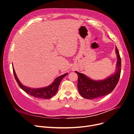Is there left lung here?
Segmentation results:
<instances>
[{"label": "left lung", "instance_id": "left-lung-1", "mask_svg": "<svg viewBox=\"0 0 134 134\" xmlns=\"http://www.w3.org/2000/svg\"><path fill=\"white\" fill-rule=\"evenodd\" d=\"M117 56L116 70L114 74L103 80H94L77 71L78 89L80 95L87 99H94L110 93L117 85L121 71V59L119 52L115 46Z\"/></svg>", "mask_w": 134, "mask_h": 134}]
</instances>
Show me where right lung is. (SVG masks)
Here are the masks:
<instances>
[{"label":"right lung","instance_id":"right-lung-1","mask_svg":"<svg viewBox=\"0 0 134 134\" xmlns=\"http://www.w3.org/2000/svg\"><path fill=\"white\" fill-rule=\"evenodd\" d=\"M12 68L15 79L21 89H22L24 91H25L29 95L33 96L35 98L41 99H49L52 97L55 96L58 91V89L60 81H62L63 78L68 74V73H66L63 75L60 76L59 77H57L50 85L47 87L41 88H32L25 86L21 83L15 74L13 67Z\"/></svg>","mask_w":134,"mask_h":134}]
</instances>
